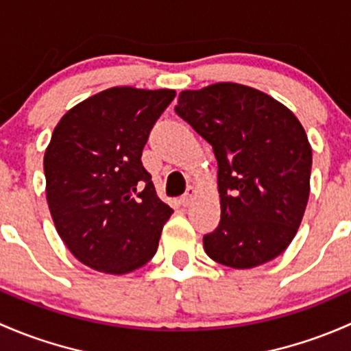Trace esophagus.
Here are the masks:
<instances>
[{"instance_id":"34e87169","label":"esophagus","mask_w":351,"mask_h":351,"mask_svg":"<svg viewBox=\"0 0 351 351\" xmlns=\"http://www.w3.org/2000/svg\"><path fill=\"white\" fill-rule=\"evenodd\" d=\"M194 197H196V189H194V187H187L186 194H184V197L180 199V202H182V206H189L191 202L194 201Z\"/></svg>"}]
</instances>
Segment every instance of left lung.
<instances>
[{
    "mask_svg": "<svg viewBox=\"0 0 351 351\" xmlns=\"http://www.w3.org/2000/svg\"><path fill=\"white\" fill-rule=\"evenodd\" d=\"M176 113L213 147L221 219L206 254L231 269L279 256L309 199L311 150L301 121L272 96L237 82L182 91Z\"/></svg>",
    "mask_w": 351,
    "mask_h": 351,
    "instance_id": "left-lung-1",
    "label": "left lung"
}]
</instances>
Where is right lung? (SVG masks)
Returning <instances> with one entry per match:
<instances>
[{"instance_id":"add662e5","label":"right lung","mask_w":351,"mask_h":351,"mask_svg":"<svg viewBox=\"0 0 351 351\" xmlns=\"http://www.w3.org/2000/svg\"><path fill=\"white\" fill-rule=\"evenodd\" d=\"M174 96V89H104L53 130L43 155L50 215L69 252L97 272H133L157 252L172 209L155 193L142 150Z\"/></svg>"}]
</instances>
